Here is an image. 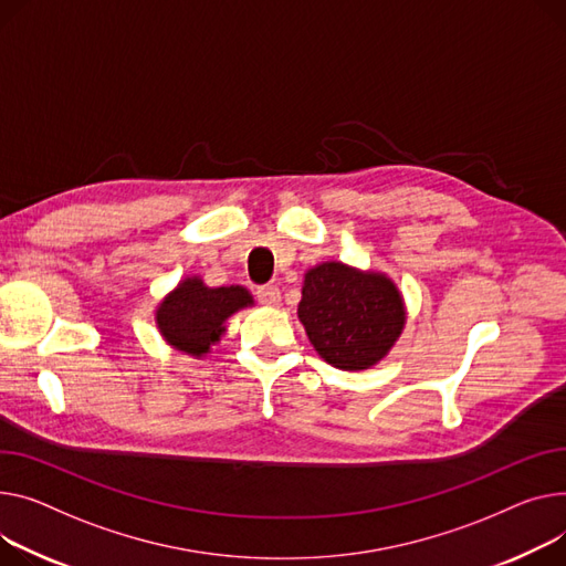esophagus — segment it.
Returning a JSON list of instances; mask_svg holds the SVG:
<instances>
[{"instance_id": "esophagus-1", "label": "esophagus", "mask_w": 566, "mask_h": 566, "mask_svg": "<svg viewBox=\"0 0 566 566\" xmlns=\"http://www.w3.org/2000/svg\"><path fill=\"white\" fill-rule=\"evenodd\" d=\"M256 300L261 305L275 307L280 303V289L277 286H256Z\"/></svg>"}]
</instances>
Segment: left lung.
Masks as SVG:
<instances>
[{"mask_svg":"<svg viewBox=\"0 0 566 566\" xmlns=\"http://www.w3.org/2000/svg\"><path fill=\"white\" fill-rule=\"evenodd\" d=\"M297 318L327 364L364 370L378 364L398 342L405 305L387 275L325 261L305 273Z\"/></svg>","mask_w":566,"mask_h":566,"instance_id":"left-lung-1","label":"left lung"}]
</instances>
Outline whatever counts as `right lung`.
<instances>
[{"mask_svg":"<svg viewBox=\"0 0 566 566\" xmlns=\"http://www.w3.org/2000/svg\"><path fill=\"white\" fill-rule=\"evenodd\" d=\"M254 300L243 286H207L200 277H186L157 307V327L166 342L191 357H202L220 342L224 321Z\"/></svg>","mask_w":566,"mask_h":566,"instance_id":"right-lung-1","label":"right lung"}]
</instances>
